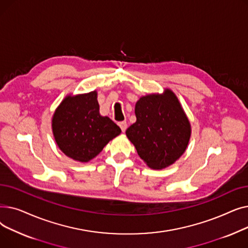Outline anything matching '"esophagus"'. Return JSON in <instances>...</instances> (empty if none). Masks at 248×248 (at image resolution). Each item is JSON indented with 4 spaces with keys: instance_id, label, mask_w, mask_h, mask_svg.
<instances>
[{
    "instance_id": "1",
    "label": "esophagus",
    "mask_w": 248,
    "mask_h": 248,
    "mask_svg": "<svg viewBox=\"0 0 248 248\" xmlns=\"http://www.w3.org/2000/svg\"><path fill=\"white\" fill-rule=\"evenodd\" d=\"M119 125H120V127H121V129H122V132H123V133H124V132H125V129H126V127H127V124H126V122H121V123H119Z\"/></svg>"
}]
</instances>
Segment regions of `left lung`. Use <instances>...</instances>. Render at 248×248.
<instances>
[{"label":"left lung","mask_w":248,"mask_h":248,"mask_svg":"<svg viewBox=\"0 0 248 248\" xmlns=\"http://www.w3.org/2000/svg\"><path fill=\"white\" fill-rule=\"evenodd\" d=\"M137 122L125 135L138 155L151 169L162 170L174 164L189 144L191 124L171 89L163 94L141 96L136 103Z\"/></svg>","instance_id":"1"}]
</instances>
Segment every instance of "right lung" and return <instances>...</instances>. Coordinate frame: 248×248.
I'll return each instance as SVG.
<instances>
[{
	"label": "right lung",
	"instance_id": "add662e5",
	"mask_svg": "<svg viewBox=\"0 0 248 248\" xmlns=\"http://www.w3.org/2000/svg\"><path fill=\"white\" fill-rule=\"evenodd\" d=\"M52 132L59 149L81 163L93 160L122 133L109 117L100 115L96 90L65 97L52 117Z\"/></svg>",
	"mask_w": 248,
	"mask_h": 248
}]
</instances>
